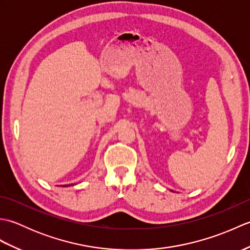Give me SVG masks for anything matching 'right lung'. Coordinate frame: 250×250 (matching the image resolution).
Returning <instances> with one entry per match:
<instances>
[{
    "label": "right lung",
    "instance_id": "right-lung-1",
    "mask_svg": "<svg viewBox=\"0 0 250 250\" xmlns=\"http://www.w3.org/2000/svg\"><path fill=\"white\" fill-rule=\"evenodd\" d=\"M68 186V185H67ZM67 186H63V187H67Z\"/></svg>",
    "mask_w": 250,
    "mask_h": 250
}]
</instances>
